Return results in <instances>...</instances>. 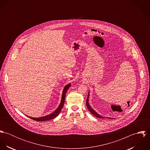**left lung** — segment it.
<instances>
[{
  "label": "left lung",
  "instance_id": "left-lung-1",
  "mask_svg": "<svg viewBox=\"0 0 150 150\" xmlns=\"http://www.w3.org/2000/svg\"><path fill=\"white\" fill-rule=\"evenodd\" d=\"M89 92L88 93V98H87V99H86V106H87V108H88V110L89 111V112L91 113V114H92V115H93L94 116H95L96 117H98V118H105V117H102V116H101V115H100L98 113H97L92 107H91V106L89 105V100H88V98H89ZM108 118H110V119H113V118H110V117H107Z\"/></svg>",
  "mask_w": 150,
  "mask_h": 150
}]
</instances>
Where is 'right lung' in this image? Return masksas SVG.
Masks as SVG:
<instances>
[{
  "label": "right lung",
  "instance_id": "1",
  "mask_svg": "<svg viewBox=\"0 0 150 150\" xmlns=\"http://www.w3.org/2000/svg\"><path fill=\"white\" fill-rule=\"evenodd\" d=\"M71 86V84H68L67 85L65 86L63 89V92H62V98H61V103L59 105L58 107L51 114L45 115V116H43L42 117H39V118H34V117H29L28 115V117L30 118L31 119L35 120L36 121H48V120H50L52 119L55 118L56 117H57L58 115V114L60 113V112L62 110V108L64 106V99H65V96H66V93L67 92V91L68 90V89L69 88V87Z\"/></svg>",
  "mask_w": 150,
  "mask_h": 150
}]
</instances>
